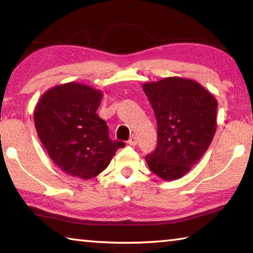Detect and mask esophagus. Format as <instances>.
Returning <instances> with one entry per match:
<instances>
[{"label":"esophagus","instance_id":"1","mask_svg":"<svg viewBox=\"0 0 253 253\" xmlns=\"http://www.w3.org/2000/svg\"><path fill=\"white\" fill-rule=\"evenodd\" d=\"M128 144L130 145V146H135V145L137 144V138L135 136H131L130 138H129V140H128Z\"/></svg>","mask_w":253,"mask_h":253}]
</instances>
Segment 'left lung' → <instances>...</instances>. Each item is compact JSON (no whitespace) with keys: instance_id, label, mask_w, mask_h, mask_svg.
<instances>
[{"instance_id":"left-lung-1","label":"left lung","mask_w":253,"mask_h":253,"mask_svg":"<svg viewBox=\"0 0 253 253\" xmlns=\"http://www.w3.org/2000/svg\"><path fill=\"white\" fill-rule=\"evenodd\" d=\"M143 90L157 122V147L145 160L164 181L181 178L212 142L217 101L199 83L179 77L146 83Z\"/></svg>"}]
</instances>
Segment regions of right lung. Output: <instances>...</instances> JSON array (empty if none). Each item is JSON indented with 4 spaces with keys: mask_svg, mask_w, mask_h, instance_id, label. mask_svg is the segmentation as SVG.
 Listing matches in <instances>:
<instances>
[{
    "mask_svg": "<svg viewBox=\"0 0 253 253\" xmlns=\"http://www.w3.org/2000/svg\"><path fill=\"white\" fill-rule=\"evenodd\" d=\"M101 99L102 92L90 85L67 83L46 90L34 109V125L45 152L70 176H97L125 146L109 138L106 122L97 115Z\"/></svg>",
    "mask_w": 253,
    "mask_h": 253,
    "instance_id": "1",
    "label": "right lung"
}]
</instances>
